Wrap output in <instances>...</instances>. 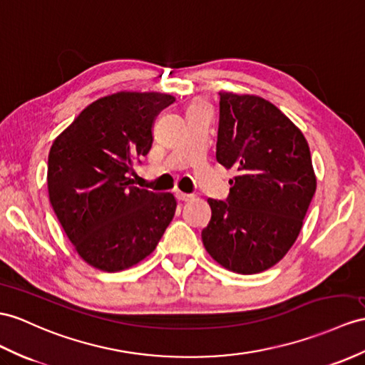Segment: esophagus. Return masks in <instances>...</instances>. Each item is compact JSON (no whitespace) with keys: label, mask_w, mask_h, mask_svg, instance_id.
<instances>
[{"label":"esophagus","mask_w":365,"mask_h":365,"mask_svg":"<svg viewBox=\"0 0 365 365\" xmlns=\"http://www.w3.org/2000/svg\"><path fill=\"white\" fill-rule=\"evenodd\" d=\"M175 197H176L178 201H184V202H185V201H190V200L195 198L193 195H190V193H182V192H176Z\"/></svg>","instance_id":"esophagus-1"}]
</instances>
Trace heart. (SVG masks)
<instances>
[{
    "instance_id": "heart-1",
    "label": "heart",
    "mask_w": 365,
    "mask_h": 365,
    "mask_svg": "<svg viewBox=\"0 0 365 365\" xmlns=\"http://www.w3.org/2000/svg\"><path fill=\"white\" fill-rule=\"evenodd\" d=\"M193 105H206V103H204V102H195Z\"/></svg>"
}]
</instances>
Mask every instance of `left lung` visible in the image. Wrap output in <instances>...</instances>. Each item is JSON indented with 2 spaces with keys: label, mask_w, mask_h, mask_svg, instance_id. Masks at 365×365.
I'll return each instance as SVG.
<instances>
[{
  "label": "left lung",
  "mask_w": 365,
  "mask_h": 365,
  "mask_svg": "<svg viewBox=\"0 0 365 365\" xmlns=\"http://www.w3.org/2000/svg\"><path fill=\"white\" fill-rule=\"evenodd\" d=\"M217 161L237 176L226 202L207 200L204 247L237 274L272 268L297 240L316 192L304 133L263 97L221 91Z\"/></svg>",
  "instance_id": "1"
}]
</instances>
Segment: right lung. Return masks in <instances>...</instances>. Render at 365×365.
Returning <instances> with one entry per match:
<instances>
[{"mask_svg": "<svg viewBox=\"0 0 365 365\" xmlns=\"http://www.w3.org/2000/svg\"><path fill=\"white\" fill-rule=\"evenodd\" d=\"M175 97L119 91L101 97L52 142L51 206L80 259L118 272L155 251L176 210L172 193L135 185L131 175L153 144L156 115Z\"/></svg>", "mask_w": 365, "mask_h": 365, "instance_id": "add662e5", "label": "right lung"}]
</instances>
